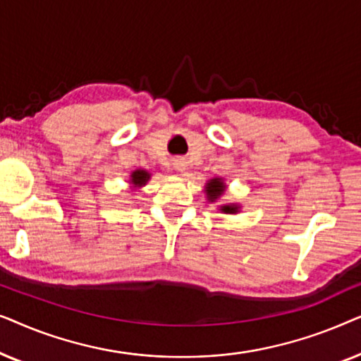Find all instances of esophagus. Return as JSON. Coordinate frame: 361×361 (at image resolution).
<instances>
[{
  "instance_id": "1",
  "label": "esophagus",
  "mask_w": 361,
  "mask_h": 361,
  "mask_svg": "<svg viewBox=\"0 0 361 361\" xmlns=\"http://www.w3.org/2000/svg\"><path fill=\"white\" fill-rule=\"evenodd\" d=\"M185 167H187V164H185L184 159H176V161H174V169H176V171L184 172Z\"/></svg>"
}]
</instances>
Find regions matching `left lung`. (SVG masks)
<instances>
[{
    "instance_id": "obj_1",
    "label": "left lung",
    "mask_w": 361,
    "mask_h": 361,
    "mask_svg": "<svg viewBox=\"0 0 361 361\" xmlns=\"http://www.w3.org/2000/svg\"><path fill=\"white\" fill-rule=\"evenodd\" d=\"M224 182L220 179H212L209 184H207V195H209V200L214 202L215 199H219V197L224 194ZM221 210L225 212V214H235L236 210H238V207H233V205H224L221 207Z\"/></svg>"
}]
</instances>
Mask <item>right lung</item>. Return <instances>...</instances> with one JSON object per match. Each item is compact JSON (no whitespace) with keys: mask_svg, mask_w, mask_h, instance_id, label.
Segmentation results:
<instances>
[{"mask_svg":"<svg viewBox=\"0 0 361 361\" xmlns=\"http://www.w3.org/2000/svg\"><path fill=\"white\" fill-rule=\"evenodd\" d=\"M147 179H149V174L146 171H135L131 174V180L135 185H145Z\"/></svg>","mask_w":361,"mask_h":361,"instance_id":"obj_1","label":"right lung"}]
</instances>
